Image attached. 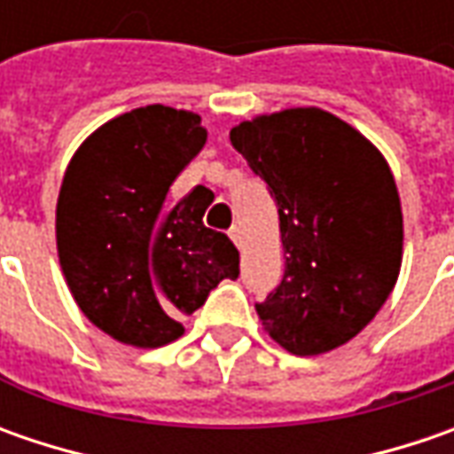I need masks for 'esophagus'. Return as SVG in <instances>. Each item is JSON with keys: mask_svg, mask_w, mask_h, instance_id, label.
Here are the masks:
<instances>
[{"mask_svg": "<svg viewBox=\"0 0 454 454\" xmlns=\"http://www.w3.org/2000/svg\"><path fill=\"white\" fill-rule=\"evenodd\" d=\"M230 237H232V242H235L237 247H242V230H239L237 224L230 230Z\"/></svg>", "mask_w": 454, "mask_h": 454, "instance_id": "obj_1", "label": "esophagus"}]
</instances>
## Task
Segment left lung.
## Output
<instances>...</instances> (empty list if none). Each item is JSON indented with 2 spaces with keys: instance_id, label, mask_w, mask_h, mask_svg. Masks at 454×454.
Returning a JSON list of instances; mask_svg holds the SVG:
<instances>
[{
  "instance_id": "8db88e82",
  "label": "left lung",
  "mask_w": 454,
  "mask_h": 454,
  "mask_svg": "<svg viewBox=\"0 0 454 454\" xmlns=\"http://www.w3.org/2000/svg\"><path fill=\"white\" fill-rule=\"evenodd\" d=\"M230 141L278 204L286 272L254 310L295 356L351 340L402 268V204L392 168L356 129L321 108L242 121Z\"/></svg>"
}]
</instances>
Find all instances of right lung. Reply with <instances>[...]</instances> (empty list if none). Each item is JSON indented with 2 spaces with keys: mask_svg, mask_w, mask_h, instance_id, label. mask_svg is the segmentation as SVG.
Wrapping results in <instances>:
<instances>
[{
  "mask_svg": "<svg viewBox=\"0 0 454 454\" xmlns=\"http://www.w3.org/2000/svg\"><path fill=\"white\" fill-rule=\"evenodd\" d=\"M201 118L146 106L100 126L75 151L58 197V254L88 321L121 343L159 348L219 280L239 275L230 237L204 227L192 194L166 192L201 146Z\"/></svg>",
  "mask_w": 454,
  "mask_h": 454,
  "instance_id": "right-lung-1",
  "label": "right lung"
}]
</instances>
